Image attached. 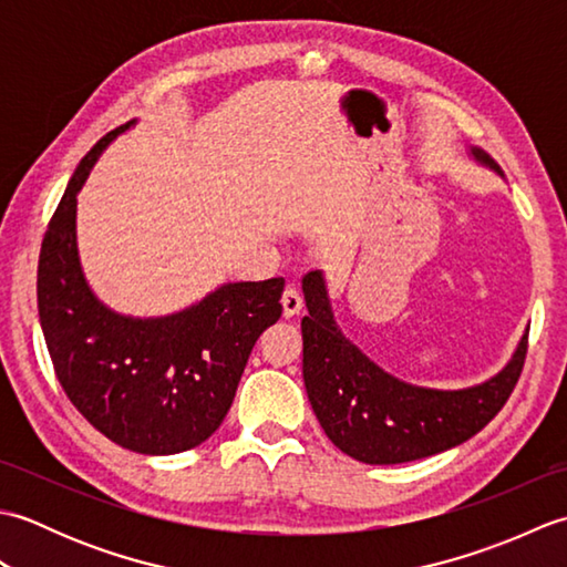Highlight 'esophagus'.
Masks as SVG:
<instances>
[{"instance_id": "esophagus-1", "label": "esophagus", "mask_w": 567, "mask_h": 567, "mask_svg": "<svg viewBox=\"0 0 567 567\" xmlns=\"http://www.w3.org/2000/svg\"><path fill=\"white\" fill-rule=\"evenodd\" d=\"M302 307H305V299H302V292L297 290V287H285V292H282V311H285V317H295V315H299V311H302Z\"/></svg>"}]
</instances>
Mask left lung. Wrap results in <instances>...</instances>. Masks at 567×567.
Here are the masks:
<instances>
[{
	"mask_svg": "<svg viewBox=\"0 0 567 567\" xmlns=\"http://www.w3.org/2000/svg\"><path fill=\"white\" fill-rule=\"evenodd\" d=\"M480 167L504 177L489 155L467 146ZM302 375L311 409L336 449L368 465L412 463L473 439L509 400L526 358L522 333L512 358L485 382L436 390L400 380L346 339L333 317L323 270L302 277Z\"/></svg>",
	"mask_w": 567,
	"mask_h": 567,
	"instance_id": "obj_1",
	"label": "left lung"
}]
</instances>
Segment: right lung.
I'll list each match as a JSON object with an SVG mask.
<instances>
[{
    "label": "right lung",
    "mask_w": 567,
    "mask_h": 567,
    "mask_svg": "<svg viewBox=\"0 0 567 567\" xmlns=\"http://www.w3.org/2000/svg\"><path fill=\"white\" fill-rule=\"evenodd\" d=\"M131 124L80 161L39 258V317L70 402L106 439L143 455L195 449L221 426L258 336L280 319L282 277L224 282L173 315L134 317L104 305L78 250V195Z\"/></svg>",
    "instance_id": "right-lung-1"
}]
</instances>
